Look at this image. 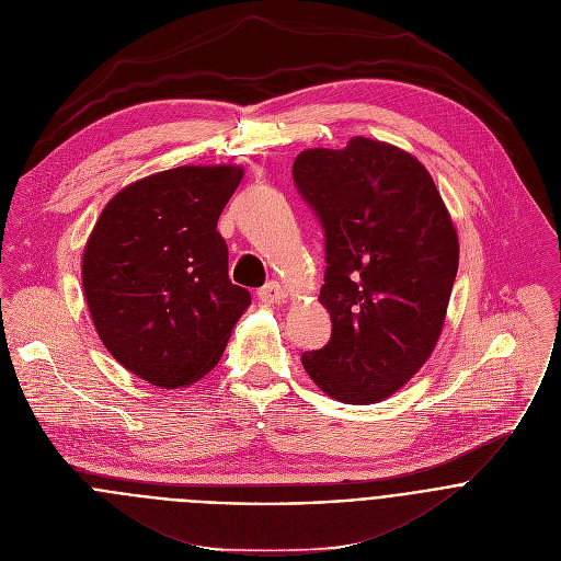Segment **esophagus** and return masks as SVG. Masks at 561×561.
I'll return each mask as SVG.
<instances>
[{"mask_svg": "<svg viewBox=\"0 0 561 561\" xmlns=\"http://www.w3.org/2000/svg\"><path fill=\"white\" fill-rule=\"evenodd\" d=\"M259 296L263 300H267V302H283L287 298V291H285V287L278 280H270L265 287H261Z\"/></svg>", "mask_w": 561, "mask_h": 561, "instance_id": "34e87169", "label": "esophagus"}]
</instances>
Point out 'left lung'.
Masks as SVG:
<instances>
[{
    "instance_id": "8db88e82",
    "label": "left lung",
    "mask_w": 561,
    "mask_h": 561,
    "mask_svg": "<svg viewBox=\"0 0 561 561\" xmlns=\"http://www.w3.org/2000/svg\"><path fill=\"white\" fill-rule=\"evenodd\" d=\"M294 183L324 230L322 350L300 356L333 400L371 404L404 387L431 356L449 307L460 245L454 220L409 152L354 137L296 157Z\"/></svg>"
}]
</instances>
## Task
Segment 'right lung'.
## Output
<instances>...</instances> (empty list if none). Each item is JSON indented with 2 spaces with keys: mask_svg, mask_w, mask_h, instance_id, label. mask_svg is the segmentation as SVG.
<instances>
[{
  "mask_svg": "<svg viewBox=\"0 0 561 561\" xmlns=\"http://www.w3.org/2000/svg\"><path fill=\"white\" fill-rule=\"evenodd\" d=\"M241 165H181L130 183L88 237L81 280L101 343L141 380L179 389L220 360L248 289L228 276L216 222Z\"/></svg>",
  "mask_w": 561,
  "mask_h": 561,
  "instance_id": "obj_1",
  "label": "right lung"
}]
</instances>
